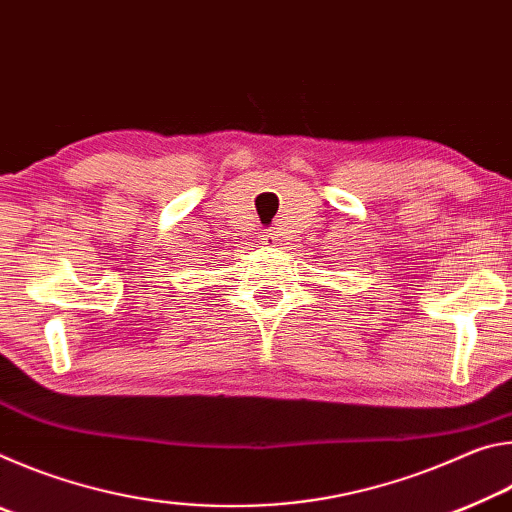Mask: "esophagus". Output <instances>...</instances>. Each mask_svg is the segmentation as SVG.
<instances>
[{
	"label": "esophagus",
	"instance_id": "34e87169",
	"mask_svg": "<svg viewBox=\"0 0 512 512\" xmlns=\"http://www.w3.org/2000/svg\"><path fill=\"white\" fill-rule=\"evenodd\" d=\"M266 239H268V241H273V239H275V235H273V232H268V235H266Z\"/></svg>",
	"mask_w": 512,
	"mask_h": 512
}]
</instances>
